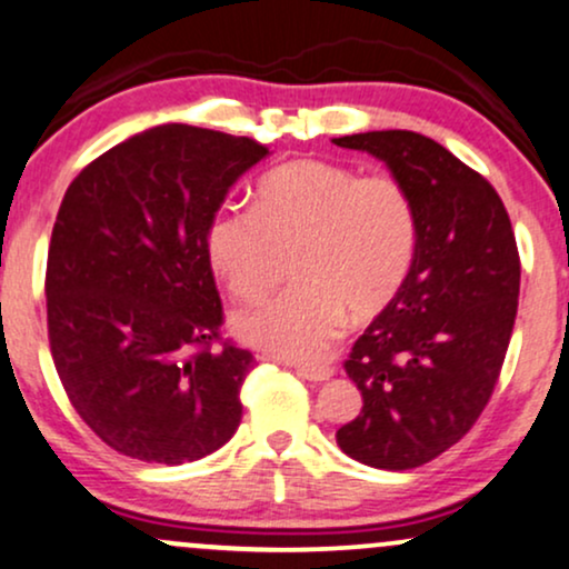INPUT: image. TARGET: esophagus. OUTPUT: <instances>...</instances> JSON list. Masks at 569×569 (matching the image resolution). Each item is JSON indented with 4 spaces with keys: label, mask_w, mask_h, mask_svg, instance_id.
I'll use <instances>...</instances> for the list:
<instances>
[{
    "label": "esophagus",
    "mask_w": 569,
    "mask_h": 569,
    "mask_svg": "<svg viewBox=\"0 0 569 569\" xmlns=\"http://www.w3.org/2000/svg\"><path fill=\"white\" fill-rule=\"evenodd\" d=\"M297 373L307 381H315V385H323L333 376L331 366H297Z\"/></svg>",
    "instance_id": "obj_1"
}]
</instances>
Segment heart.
Instances as JSON below:
<instances>
[{
	"label": "heart",
	"instance_id": "obj_1",
	"mask_svg": "<svg viewBox=\"0 0 569 569\" xmlns=\"http://www.w3.org/2000/svg\"><path fill=\"white\" fill-rule=\"evenodd\" d=\"M203 249L238 302H259L293 254L297 286L236 318L243 341L276 358H326L355 318L385 312L419 251V207L402 177L299 159L259 177L251 209L211 211Z\"/></svg>",
	"mask_w": 569,
	"mask_h": 569
}]
</instances>
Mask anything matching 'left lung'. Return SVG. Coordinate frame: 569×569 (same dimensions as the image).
<instances>
[{"instance_id":"1","label":"left lung","mask_w":569,"mask_h":569,"mask_svg":"<svg viewBox=\"0 0 569 569\" xmlns=\"http://www.w3.org/2000/svg\"><path fill=\"white\" fill-rule=\"evenodd\" d=\"M333 142L385 161L419 207L406 289L345 360L362 410L337 442L368 467L416 469L453 448L490 402L519 305L517 238L496 188L432 137L385 129Z\"/></svg>"}]
</instances>
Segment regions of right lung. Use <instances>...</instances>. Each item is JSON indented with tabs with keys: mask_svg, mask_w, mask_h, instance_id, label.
<instances>
[{
	"mask_svg": "<svg viewBox=\"0 0 569 569\" xmlns=\"http://www.w3.org/2000/svg\"><path fill=\"white\" fill-rule=\"evenodd\" d=\"M267 153L251 137L163 124L68 184L47 251V337L73 410L116 453L174 467L236 435L257 360L222 337L203 230Z\"/></svg>",
	"mask_w": 569,
	"mask_h": 569,
	"instance_id": "1",
	"label": "right lung"
}]
</instances>
